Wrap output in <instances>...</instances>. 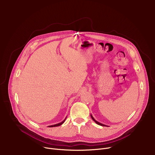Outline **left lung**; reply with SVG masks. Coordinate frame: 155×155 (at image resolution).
<instances>
[{"label": "left lung", "instance_id": "left-lung-1", "mask_svg": "<svg viewBox=\"0 0 155 155\" xmlns=\"http://www.w3.org/2000/svg\"><path fill=\"white\" fill-rule=\"evenodd\" d=\"M91 118H92V119H93V120H94V121H95V122H96V123H97V124H99V125H101V126H105V125H104V124H101V123H99V122H98V121H96V120H94V118H93V116H92V115H91Z\"/></svg>", "mask_w": 155, "mask_h": 155}]
</instances>
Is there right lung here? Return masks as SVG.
Listing matches in <instances>:
<instances>
[{
    "label": "right lung",
    "instance_id": "add662e5",
    "mask_svg": "<svg viewBox=\"0 0 155 155\" xmlns=\"http://www.w3.org/2000/svg\"><path fill=\"white\" fill-rule=\"evenodd\" d=\"M65 119L64 121H62L61 123H58V124H54V125H52V126H50V127H56V126H59L61 125L62 124H63V123H64V122L65 121Z\"/></svg>",
    "mask_w": 155,
    "mask_h": 155
}]
</instances>
